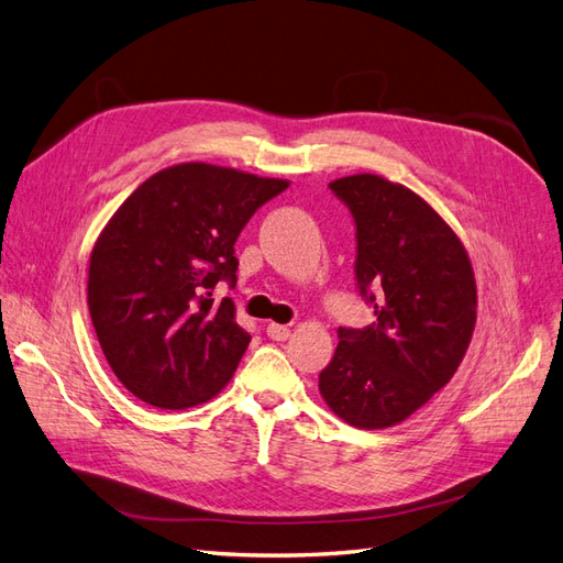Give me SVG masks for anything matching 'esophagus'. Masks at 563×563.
<instances>
[{
	"instance_id": "esophagus-1",
	"label": "esophagus",
	"mask_w": 563,
	"mask_h": 563,
	"mask_svg": "<svg viewBox=\"0 0 563 563\" xmlns=\"http://www.w3.org/2000/svg\"><path fill=\"white\" fill-rule=\"evenodd\" d=\"M267 335L272 338V340H286L288 335H291V329L288 327H284V323H267Z\"/></svg>"
}]
</instances>
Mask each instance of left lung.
I'll use <instances>...</instances> for the list:
<instances>
[{"mask_svg": "<svg viewBox=\"0 0 563 563\" xmlns=\"http://www.w3.org/2000/svg\"><path fill=\"white\" fill-rule=\"evenodd\" d=\"M329 187L354 216L356 286L376 321L338 329L319 391L352 428H395L463 362L476 323L474 269L455 230L406 185L354 174Z\"/></svg>", "mask_w": 563, "mask_h": 563, "instance_id": "1", "label": "left lung"}]
</instances>
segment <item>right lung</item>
Listing matches in <instances>:
<instances>
[{
    "label": "right lung",
    "mask_w": 563,
    "mask_h": 563,
    "mask_svg": "<svg viewBox=\"0 0 563 563\" xmlns=\"http://www.w3.org/2000/svg\"><path fill=\"white\" fill-rule=\"evenodd\" d=\"M288 187L240 168L185 162L150 176L114 211L91 251L87 300L114 376L141 401L180 411L209 401L251 335L218 282H236L234 242Z\"/></svg>",
    "instance_id": "right-lung-1"
}]
</instances>
